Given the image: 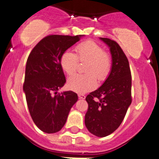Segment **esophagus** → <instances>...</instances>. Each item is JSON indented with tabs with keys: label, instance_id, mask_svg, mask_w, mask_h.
I'll list each match as a JSON object with an SVG mask.
<instances>
[{
	"label": "esophagus",
	"instance_id": "esophagus-1",
	"mask_svg": "<svg viewBox=\"0 0 159 159\" xmlns=\"http://www.w3.org/2000/svg\"><path fill=\"white\" fill-rule=\"evenodd\" d=\"M78 98H79L80 99H84L85 98V95L83 94H78Z\"/></svg>",
	"mask_w": 159,
	"mask_h": 159
}]
</instances>
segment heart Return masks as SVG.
<instances>
[{"label": "heart", "instance_id": "heart-1", "mask_svg": "<svg viewBox=\"0 0 159 159\" xmlns=\"http://www.w3.org/2000/svg\"><path fill=\"white\" fill-rule=\"evenodd\" d=\"M75 54L65 51L60 58L62 69L68 75L75 73L78 62L88 61L84 68L85 74H76L68 80V87L77 93H85L97 85V79L103 81L108 78L111 70V58L104 51L100 44L92 40L83 41L75 47Z\"/></svg>", "mask_w": 159, "mask_h": 159}]
</instances>
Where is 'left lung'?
I'll return each instance as SVG.
<instances>
[{"mask_svg":"<svg viewBox=\"0 0 159 159\" xmlns=\"http://www.w3.org/2000/svg\"><path fill=\"white\" fill-rule=\"evenodd\" d=\"M101 40L110 48L111 70L104 84L85 98L89 108L84 123L91 134L105 137L119 127L131 105V75L129 60L119 44L109 38Z\"/></svg>","mask_w":159,"mask_h":159,"instance_id":"left-lung-1","label":"left lung"}]
</instances>
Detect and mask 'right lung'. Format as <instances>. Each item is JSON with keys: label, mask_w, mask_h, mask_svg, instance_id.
Listing matches in <instances>:
<instances>
[{"label": "right lung", "mask_w": 159, "mask_h": 159, "mask_svg": "<svg viewBox=\"0 0 159 159\" xmlns=\"http://www.w3.org/2000/svg\"><path fill=\"white\" fill-rule=\"evenodd\" d=\"M81 35L52 34L35 45L28 57L23 85L28 110L37 127L55 133L65 125L68 114L78 101L71 91L57 94L66 82L60 65L61 54L80 41Z\"/></svg>", "instance_id": "right-lung-1"}]
</instances>
